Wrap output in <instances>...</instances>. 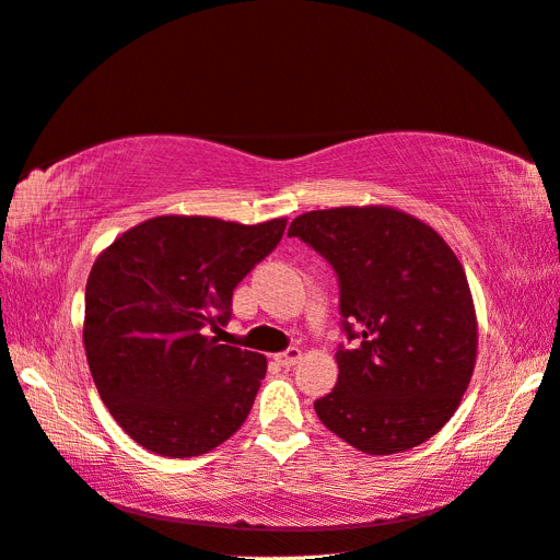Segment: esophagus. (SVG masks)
Instances as JSON below:
<instances>
[{
    "mask_svg": "<svg viewBox=\"0 0 560 560\" xmlns=\"http://www.w3.org/2000/svg\"><path fill=\"white\" fill-rule=\"evenodd\" d=\"M300 357H303V352H300L298 348H289L285 352H279L277 354V362L283 366V369H291L300 362Z\"/></svg>",
    "mask_w": 560,
    "mask_h": 560,
    "instance_id": "obj_1",
    "label": "esophagus"
}]
</instances>
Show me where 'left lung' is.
Wrapping results in <instances>:
<instances>
[{
	"instance_id": "left-lung-1",
	"label": "left lung",
	"mask_w": 560,
	"mask_h": 560,
	"mask_svg": "<svg viewBox=\"0 0 560 560\" xmlns=\"http://www.w3.org/2000/svg\"><path fill=\"white\" fill-rule=\"evenodd\" d=\"M340 281L338 383L314 402L319 421L354 450L407 452L447 423L478 357L466 271L433 226L388 206L312 210L289 226Z\"/></svg>"
}]
</instances>
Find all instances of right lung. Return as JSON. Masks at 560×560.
I'll return each instance as SVG.
<instances>
[{"instance_id": "right-lung-1", "label": "right lung", "mask_w": 560, "mask_h": 560, "mask_svg": "<svg viewBox=\"0 0 560 560\" xmlns=\"http://www.w3.org/2000/svg\"><path fill=\"white\" fill-rule=\"evenodd\" d=\"M285 218L260 224L161 214L127 229L90 271L82 340L110 417L143 450L186 458L248 419L265 354L222 346L238 281L277 248Z\"/></svg>"}]
</instances>
